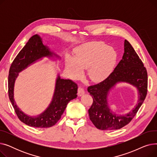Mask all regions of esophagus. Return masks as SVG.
Returning <instances> with one entry per match:
<instances>
[{
    "instance_id": "1",
    "label": "esophagus",
    "mask_w": 157,
    "mask_h": 157,
    "mask_svg": "<svg viewBox=\"0 0 157 157\" xmlns=\"http://www.w3.org/2000/svg\"><path fill=\"white\" fill-rule=\"evenodd\" d=\"M84 94H85L84 88L82 86H79L78 87V96H82Z\"/></svg>"
}]
</instances>
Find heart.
<instances>
[{"mask_svg":"<svg viewBox=\"0 0 157 157\" xmlns=\"http://www.w3.org/2000/svg\"><path fill=\"white\" fill-rule=\"evenodd\" d=\"M117 59L114 49L101 42H91L82 44L74 52V59L67 56L66 67L74 77L88 69V76L92 81L105 79L112 72Z\"/></svg>","mask_w":157,"mask_h":157,"instance_id":"b5f03b06","label":"heart"}]
</instances>
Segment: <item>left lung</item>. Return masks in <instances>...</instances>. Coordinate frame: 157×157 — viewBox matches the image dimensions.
I'll list each match as a JSON object with an SVG mask.
<instances>
[{"instance_id":"left-lung-1","label":"left lung","mask_w":157,"mask_h":157,"mask_svg":"<svg viewBox=\"0 0 157 157\" xmlns=\"http://www.w3.org/2000/svg\"><path fill=\"white\" fill-rule=\"evenodd\" d=\"M119 82H126L136 86L139 94L138 104L135 108L121 115L113 113L106 101L109 90ZM87 90L93 98V103L88 109L90 119L98 129H120L134 118L146 97L147 74L142 60L128 40H125L122 59L110 75L101 83L88 86Z\"/></svg>"}]
</instances>
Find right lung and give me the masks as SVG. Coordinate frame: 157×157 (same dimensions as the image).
Returning <instances> with one entry per match:
<instances>
[{"label": "right lung", "instance_id": "right-lung-1", "mask_svg": "<svg viewBox=\"0 0 157 157\" xmlns=\"http://www.w3.org/2000/svg\"><path fill=\"white\" fill-rule=\"evenodd\" d=\"M53 55L55 54L43 44L40 36L36 34L30 38L16 56L10 69L8 76L10 100L19 120L30 127L49 128L53 126L60 119L69 101L77 97V84L71 79H61L59 76L56 81L53 100L43 113L37 117H30L23 113L16 105L13 97V90L14 81L18 73L40 58L52 56Z\"/></svg>", "mask_w": 157, "mask_h": 157}]
</instances>
